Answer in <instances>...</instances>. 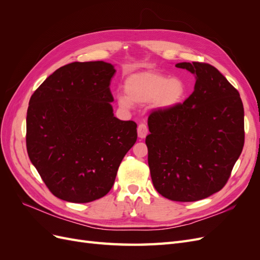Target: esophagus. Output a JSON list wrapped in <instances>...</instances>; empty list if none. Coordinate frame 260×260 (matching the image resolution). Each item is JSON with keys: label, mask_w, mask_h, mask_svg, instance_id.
<instances>
[{"label": "esophagus", "mask_w": 260, "mask_h": 260, "mask_svg": "<svg viewBox=\"0 0 260 260\" xmlns=\"http://www.w3.org/2000/svg\"><path fill=\"white\" fill-rule=\"evenodd\" d=\"M147 133H148L147 125L145 123H140L138 125V136H139V138H141V139L145 138L147 136Z\"/></svg>", "instance_id": "obj_1"}]
</instances>
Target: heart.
Returning <instances> with one entry per match:
<instances>
[{
    "mask_svg": "<svg viewBox=\"0 0 260 260\" xmlns=\"http://www.w3.org/2000/svg\"><path fill=\"white\" fill-rule=\"evenodd\" d=\"M125 94H117V102L121 107L129 108L132 103L145 104L152 102L154 107L169 109L177 106L185 94L184 83L178 78L154 72L132 74L124 80Z\"/></svg>",
    "mask_w": 260,
    "mask_h": 260,
    "instance_id": "1",
    "label": "heart"
}]
</instances>
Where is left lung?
<instances>
[{
  "label": "left lung",
  "mask_w": 260,
  "mask_h": 260,
  "mask_svg": "<svg viewBox=\"0 0 260 260\" xmlns=\"http://www.w3.org/2000/svg\"><path fill=\"white\" fill-rule=\"evenodd\" d=\"M195 75L182 104L148 117L145 143L156 191L176 202H195L221 190L244 146L240 93L206 62H178Z\"/></svg>",
  "instance_id": "obj_1"
}]
</instances>
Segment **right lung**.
I'll use <instances>...</instances> for the list:
<instances>
[{
    "label": "right lung",
    "mask_w": 260,
    "mask_h": 260,
    "mask_svg": "<svg viewBox=\"0 0 260 260\" xmlns=\"http://www.w3.org/2000/svg\"><path fill=\"white\" fill-rule=\"evenodd\" d=\"M112 64L75 61L49 76L27 111L28 156L49 190L72 203L105 196L136 143L137 123L114 116Z\"/></svg>",
    "instance_id": "1"
}]
</instances>
